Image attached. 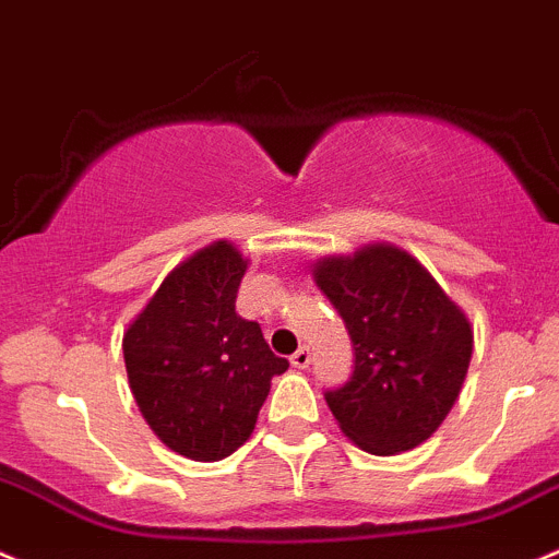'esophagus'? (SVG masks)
Here are the masks:
<instances>
[{
    "instance_id": "obj_1",
    "label": "esophagus",
    "mask_w": 559,
    "mask_h": 559,
    "mask_svg": "<svg viewBox=\"0 0 559 559\" xmlns=\"http://www.w3.org/2000/svg\"><path fill=\"white\" fill-rule=\"evenodd\" d=\"M292 366H295V368H308V366H311V349H308V346H300V349H297L295 355H292Z\"/></svg>"
}]
</instances>
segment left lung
I'll list each match as a JSON object with an SVG mask.
<instances>
[{
    "instance_id": "1",
    "label": "left lung",
    "mask_w": 559,
    "mask_h": 559,
    "mask_svg": "<svg viewBox=\"0 0 559 559\" xmlns=\"http://www.w3.org/2000/svg\"><path fill=\"white\" fill-rule=\"evenodd\" d=\"M349 330L355 371L328 390L330 412L357 448L377 456L429 440L462 393L473 328L429 270L395 246H366L313 267Z\"/></svg>"
}]
</instances>
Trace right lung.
<instances>
[{"mask_svg": "<svg viewBox=\"0 0 559 559\" xmlns=\"http://www.w3.org/2000/svg\"><path fill=\"white\" fill-rule=\"evenodd\" d=\"M248 262L218 240L177 264L124 330L133 399L166 448L218 462L251 437L270 379L289 368L235 311Z\"/></svg>", "mask_w": 559, "mask_h": 559, "instance_id": "obj_1", "label": "right lung"}]
</instances>
